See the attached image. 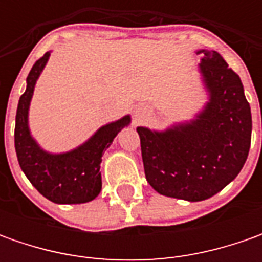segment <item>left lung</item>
Wrapping results in <instances>:
<instances>
[{
    "instance_id": "left-lung-1",
    "label": "left lung",
    "mask_w": 262,
    "mask_h": 262,
    "mask_svg": "<svg viewBox=\"0 0 262 262\" xmlns=\"http://www.w3.org/2000/svg\"><path fill=\"white\" fill-rule=\"evenodd\" d=\"M200 71L210 99L195 119L166 131L138 126L146 179L159 194L203 201L230 184L247 162L252 118L242 81L216 51Z\"/></svg>"
}]
</instances>
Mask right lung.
I'll use <instances>...</instances> for the list:
<instances>
[{
    "label": "right lung",
    "mask_w": 262,
    "mask_h": 262,
    "mask_svg": "<svg viewBox=\"0 0 262 262\" xmlns=\"http://www.w3.org/2000/svg\"><path fill=\"white\" fill-rule=\"evenodd\" d=\"M49 52L39 58L27 76L26 92L20 96L15 115L14 146L18 165L32 185L56 204H81L95 200L102 189V156L118 133L131 122L129 115L99 128L95 136L71 151L52 155L42 150L30 136L29 106L36 80L49 59Z\"/></svg>",
    "instance_id": "right-lung-1"
}]
</instances>
